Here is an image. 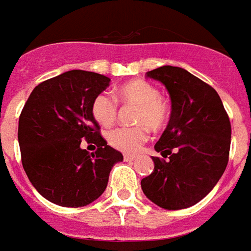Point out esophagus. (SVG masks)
Here are the masks:
<instances>
[{
    "mask_svg": "<svg viewBox=\"0 0 251 251\" xmlns=\"http://www.w3.org/2000/svg\"><path fill=\"white\" fill-rule=\"evenodd\" d=\"M124 160H125V161H134V160H136V156H129V154H125V156H124Z\"/></svg>",
    "mask_w": 251,
    "mask_h": 251,
    "instance_id": "34e87169",
    "label": "esophagus"
}]
</instances>
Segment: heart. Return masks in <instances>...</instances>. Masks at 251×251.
Masks as SVG:
<instances>
[{
	"mask_svg": "<svg viewBox=\"0 0 251 251\" xmlns=\"http://www.w3.org/2000/svg\"><path fill=\"white\" fill-rule=\"evenodd\" d=\"M115 97L124 104L137 106L134 122L138 126H122L111 130L107 141L111 147L124 153H136L148 140L147 126L152 130L161 129L169 117V107L165 99L160 97L158 90L152 83L136 79L121 86ZM95 121L100 126L109 127L117 120V102L109 94L100 93L91 104Z\"/></svg>",
	"mask_w": 251,
	"mask_h": 251,
	"instance_id": "b5f03b06",
	"label": "heart"
}]
</instances>
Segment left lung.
I'll use <instances>...</instances> for the list:
<instances>
[{
    "instance_id": "8db88e82",
    "label": "left lung",
    "mask_w": 251,
    "mask_h": 251,
    "mask_svg": "<svg viewBox=\"0 0 251 251\" xmlns=\"http://www.w3.org/2000/svg\"><path fill=\"white\" fill-rule=\"evenodd\" d=\"M147 76L168 90L172 113L154 149V169L141 180L148 199L165 210H181L210 194L228 163L231 125L219 95L210 84L172 66Z\"/></svg>"
}]
</instances>
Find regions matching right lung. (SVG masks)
<instances>
[{
	"mask_svg": "<svg viewBox=\"0 0 251 251\" xmlns=\"http://www.w3.org/2000/svg\"><path fill=\"white\" fill-rule=\"evenodd\" d=\"M110 77L72 70L33 88L19 120L21 161L28 179L47 200L83 207L103 194L122 153L100 136L91 104ZM95 143L90 153L80 144Z\"/></svg>",
	"mask_w": 251,
	"mask_h": 251,
	"instance_id": "add662e5",
	"label": "right lung"
}]
</instances>
